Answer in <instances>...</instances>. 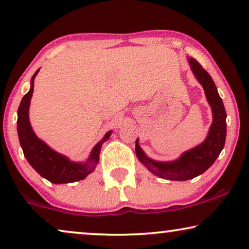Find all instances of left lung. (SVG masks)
<instances>
[{
  "mask_svg": "<svg viewBox=\"0 0 249 249\" xmlns=\"http://www.w3.org/2000/svg\"><path fill=\"white\" fill-rule=\"evenodd\" d=\"M188 61L194 74L205 90L206 98L213 111V124L211 125L205 142L197 147L183 153L181 158L177 161L162 163L148 159L139 147L138 139L136 141V155L139 161L160 178L176 180V181H185L205 172L220 155L227 136L226 108L217 93L215 84L209 72L203 69V67L196 60L189 57Z\"/></svg>",
  "mask_w": 249,
  "mask_h": 249,
  "instance_id": "1",
  "label": "left lung"
}]
</instances>
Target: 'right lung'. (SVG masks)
I'll return each instance as SVG.
<instances>
[{
    "instance_id": "1",
    "label": "right lung",
    "mask_w": 249,
    "mask_h": 249,
    "mask_svg": "<svg viewBox=\"0 0 249 249\" xmlns=\"http://www.w3.org/2000/svg\"><path fill=\"white\" fill-rule=\"evenodd\" d=\"M38 70L36 71L32 78L30 90L22 97L21 103L18 108V129L19 141L21 145L23 155L26 156L29 164L39 173L40 176L53 183H68L83 180L94 171L98 160H100L101 146L110 137L111 131H108L105 137L91 151L90 158L86 163H74L68 160L66 156L59 154L51 149L45 142L39 141L33 131L32 125L29 124L28 110L30 98L34 91V79Z\"/></svg>"
}]
</instances>
